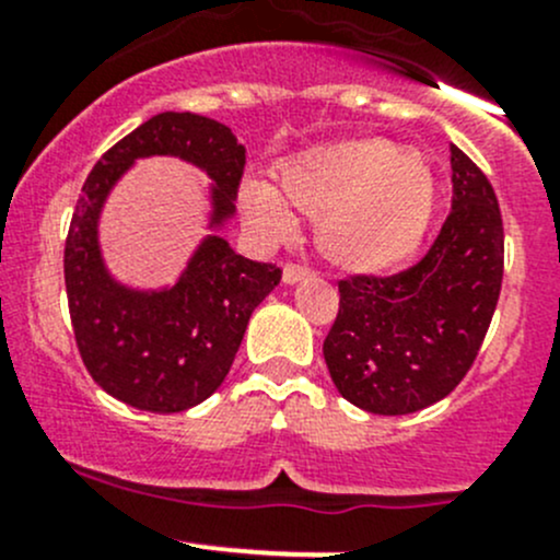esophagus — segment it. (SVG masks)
Returning a JSON list of instances; mask_svg holds the SVG:
<instances>
[{
    "mask_svg": "<svg viewBox=\"0 0 560 560\" xmlns=\"http://www.w3.org/2000/svg\"><path fill=\"white\" fill-rule=\"evenodd\" d=\"M312 276V270L303 268V265H287L284 268V284H298V281L308 279Z\"/></svg>",
    "mask_w": 560,
    "mask_h": 560,
    "instance_id": "obj_1",
    "label": "esophagus"
}]
</instances>
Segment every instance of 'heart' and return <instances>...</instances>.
Returning a JSON list of instances; mask_svg holds the SVG:
<instances>
[{
    "mask_svg": "<svg viewBox=\"0 0 560 560\" xmlns=\"http://www.w3.org/2000/svg\"><path fill=\"white\" fill-rule=\"evenodd\" d=\"M276 186L248 184L241 213L265 238L284 241L295 217L314 219V241L332 268L387 276L417 254L436 208V167L420 149L385 138H347L287 156Z\"/></svg>",
    "mask_w": 560,
    "mask_h": 560,
    "instance_id": "b5f03b06",
    "label": "heart"
}]
</instances>
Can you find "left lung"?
Instances as JSON below:
<instances>
[{
  "label": "left lung",
  "mask_w": 560,
  "mask_h": 560,
  "mask_svg": "<svg viewBox=\"0 0 560 560\" xmlns=\"http://www.w3.org/2000/svg\"><path fill=\"white\" fill-rule=\"evenodd\" d=\"M450 154L453 211L425 257L385 279L338 281V316L322 352L338 393L371 415H411L447 398L471 369L499 303V200L457 145Z\"/></svg>",
  "instance_id": "obj_1"
}]
</instances>
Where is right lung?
Segmentation results:
<instances>
[{"label":"right lung","instance_id":"obj_1","mask_svg":"<svg viewBox=\"0 0 560 560\" xmlns=\"http://www.w3.org/2000/svg\"><path fill=\"white\" fill-rule=\"evenodd\" d=\"M145 155H178L212 178V235L179 281L135 291L109 276L98 248V213L117 178ZM246 149L230 127L197 113H156L94 165L65 244V284L78 352L92 380L121 404L173 415L202 404L230 374L254 308L281 270L241 257L219 235L235 217Z\"/></svg>","mask_w":560,"mask_h":560}]
</instances>
